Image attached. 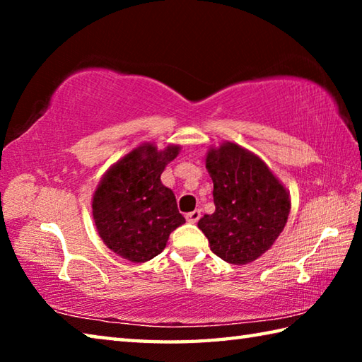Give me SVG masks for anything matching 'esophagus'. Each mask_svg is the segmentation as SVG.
Here are the masks:
<instances>
[{
  "mask_svg": "<svg viewBox=\"0 0 362 362\" xmlns=\"http://www.w3.org/2000/svg\"><path fill=\"white\" fill-rule=\"evenodd\" d=\"M199 217H201V211H199V209L188 212L187 216H185L187 222H189V223H196V222H198V220H199Z\"/></svg>",
  "mask_w": 362,
  "mask_h": 362,
  "instance_id": "1",
  "label": "esophagus"
}]
</instances>
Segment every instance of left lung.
Listing matches in <instances>:
<instances>
[{"mask_svg": "<svg viewBox=\"0 0 362 362\" xmlns=\"http://www.w3.org/2000/svg\"><path fill=\"white\" fill-rule=\"evenodd\" d=\"M206 169L216 212L199 218L198 228L222 260L233 265L257 260L284 230L289 192L262 158L233 142L211 146Z\"/></svg>", "mask_w": 362, "mask_h": 362, "instance_id": "obj_1", "label": "left lung"}]
</instances>
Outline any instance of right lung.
<instances>
[{
	"label": "right lung",
	"instance_id": "obj_1",
	"mask_svg": "<svg viewBox=\"0 0 362 362\" xmlns=\"http://www.w3.org/2000/svg\"><path fill=\"white\" fill-rule=\"evenodd\" d=\"M180 145L158 150L142 144L110 166L93 196L95 228L105 246L122 259L144 263L161 254L169 235L185 223L173 189L161 174Z\"/></svg>",
	"mask_w": 362,
	"mask_h": 362
}]
</instances>
